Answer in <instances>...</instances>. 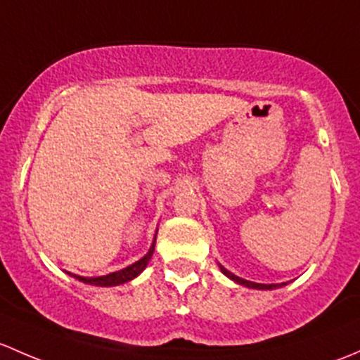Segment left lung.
Returning a JSON list of instances; mask_svg holds the SVG:
<instances>
[{"label":"left lung","mask_w":360,"mask_h":360,"mask_svg":"<svg viewBox=\"0 0 360 360\" xmlns=\"http://www.w3.org/2000/svg\"><path fill=\"white\" fill-rule=\"evenodd\" d=\"M220 269H221V272H224L225 276H227V277H231L232 281H236V283L243 284V286H246V288H253V290H274V288H281V286H284V283H283V284H258V283H251V281L240 279V277L234 276V274L229 272V270H227V269H224V266H221V265H220Z\"/></svg>","instance_id":"8db88e82"}]
</instances>
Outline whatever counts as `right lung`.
Segmentation results:
<instances>
[{
  "label": "right lung",
  "instance_id": "obj_1",
  "mask_svg": "<svg viewBox=\"0 0 360 360\" xmlns=\"http://www.w3.org/2000/svg\"><path fill=\"white\" fill-rule=\"evenodd\" d=\"M154 244H155V240L153 243V246H150L149 253H147L142 260L135 262L133 265L126 266V269H123V270H117V272L109 274V276H100V277H81V276H74V277H76V279H79L81 283L91 284V286H120V284H124V283H128V281L135 279V277L139 276L143 269H146L147 263H149L150 258H153ZM69 276H72V274H69Z\"/></svg>",
  "mask_w": 360,
  "mask_h": 360
}]
</instances>
